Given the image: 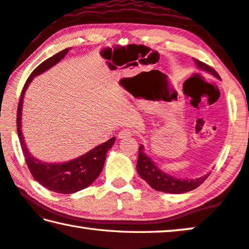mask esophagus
<instances>
[{
  "mask_svg": "<svg viewBox=\"0 0 249 249\" xmlns=\"http://www.w3.org/2000/svg\"><path fill=\"white\" fill-rule=\"evenodd\" d=\"M133 135V132L131 129H122V131L117 134V137L120 140L122 139H127V137H131Z\"/></svg>",
  "mask_w": 249,
  "mask_h": 249,
  "instance_id": "obj_1",
  "label": "esophagus"
}]
</instances>
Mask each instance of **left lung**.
I'll return each mask as SVG.
<instances>
[{"label":"left lung","instance_id":"left-lung-1","mask_svg":"<svg viewBox=\"0 0 249 249\" xmlns=\"http://www.w3.org/2000/svg\"><path fill=\"white\" fill-rule=\"evenodd\" d=\"M194 62L196 66L200 70L205 71V72L211 73L214 75L215 77L219 78L220 76L216 71L211 68L210 65L205 64V63L200 62L194 58ZM136 169L139 175L148 183L149 186L152 188L156 189L159 192L164 193H171V194H181V193H186L189 191H193L199 186L200 184L204 183V180L210 174L199 177V178L195 179H179L175 178L171 175H167L166 173L161 172L160 169L154 164V161L149 159V157L144 153V146L141 145L139 147V159H137V165Z\"/></svg>","mask_w":249,"mask_h":249}]
</instances>
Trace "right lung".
I'll return each mask as SVG.
<instances>
[{
	"mask_svg": "<svg viewBox=\"0 0 249 249\" xmlns=\"http://www.w3.org/2000/svg\"><path fill=\"white\" fill-rule=\"evenodd\" d=\"M69 52V49H65L53 55L52 57L47 58L43 63H41L36 69H35L25 82L24 88L22 89L21 97H19L18 106V115H17V127L19 143H21L22 152L24 155L27 167H29L31 174L37 180L39 184L46 187L50 191L55 193H61V194H73L81 189H84L95 180L98 175L101 174L103 169L106 153L112 147L115 137L108 140L105 143L96 146L95 148L90 149L89 153L84 154L73 160L66 161V163L60 164H49L43 163L31 155L27 151L24 137L22 135V104L23 97L27 89V86L33 80L34 76L45 72L49 69L54 66L56 63L60 62L63 57Z\"/></svg>",
	"mask_w": 249,
	"mask_h": 249,
	"instance_id": "1",
	"label": "right lung"
}]
</instances>
